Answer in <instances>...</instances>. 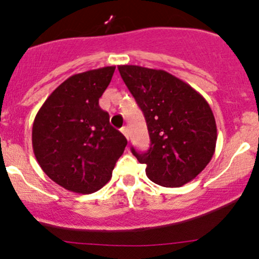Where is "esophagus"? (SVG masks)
<instances>
[{"label": "esophagus", "mask_w": 259, "mask_h": 259, "mask_svg": "<svg viewBox=\"0 0 259 259\" xmlns=\"http://www.w3.org/2000/svg\"><path fill=\"white\" fill-rule=\"evenodd\" d=\"M120 132L123 133V135L125 136L126 139H129V129H127V126H123V127H121Z\"/></svg>", "instance_id": "esophagus-1"}]
</instances>
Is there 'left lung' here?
Wrapping results in <instances>:
<instances>
[{
    "label": "left lung",
    "instance_id": "left-lung-1",
    "mask_svg": "<svg viewBox=\"0 0 259 259\" xmlns=\"http://www.w3.org/2000/svg\"><path fill=\"white\" fill-rule=\"evenodd\" d=\"M120 76L146 119L151 145L134 156L146 164V175L164 187L194 180L212 159L217 125L201 94L165 70L119 65Z\"/></svg>",
    "mask_w": 259,
    "mask_h": 259
}]
</instances>
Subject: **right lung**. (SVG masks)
Returning a JSON list of instances; mask_svg holds the SVG:
<instances>
[{
  "instance_id": "right-lung-1",
  "label": "right lung",
  "mask_w": 259,
  "mask_h": 259,
  "mask_svg": "<svg viewBox=\"0 0 259 259\" xmlns=\"http://www.w3.org/2000/svg\"><path fill=\"white\" fill-rule=\"evenodd\" d=\"M115 67L75 74L47 97L32 124V148L50 179L68 191L92 194L111 180L127 144L109 124L100 97Z\"/></svg>"
}]
</instances>
